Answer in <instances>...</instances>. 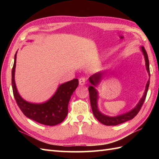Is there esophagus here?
Returning <instances> with one entry per match:
<instances>
[{
    "mask_svg": "<svg viewBox=\"0 0 159 159\" xmlns=\"http://www.w3.org/2000/svg\"><path fill=\"white\" fill-rule=\"evenodd\" d=\"M86 82V78L85 77H80L79 79V84L80 85H83L85 84Z\"/></svg>",
    "mask_w": 159,
    "mask_h": 159,
    "instance_id": "esophagus-1",
    "label": "esophagus"
}]
</instances>
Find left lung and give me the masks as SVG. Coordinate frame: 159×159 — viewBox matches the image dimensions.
I'll return each mask as SVG.
<instances>
[{
  "instance_id": "8db88e82",
  "label": "left lung",
  "mask_w": 159,
  "mask_h": 159,
  "mask_svg": "<svg viewBox=\"0 0 159 159\" xmlns=\"http://www.w3.org/2000/svg\"><path fill=\"white\" fill-rule=\"evenodd\" d=\"M141 50L143 51V53L145 57V60H146V69L148 70V72L149 73V76H150V67H149V60H148V54L145 50L144 47H141ZM103 73L102 72H99L98 74H94L92 77L89 78V81L92 84V85H95L96 83L100 81V80L102 77ZM150 85V80H148L147 83V85L146 87V91H145L144 95L142 97L139 101V102L138 103L136 107L134 108V109L130 111V112L127 113H125L123 115H121V116H118L117 117H109L106 116L104 115L101 113L100 111L98 109L97 107V99H98V93L96 90L94 89L93 86H89V100H90V103H91V107H92V112L93 113V116H95L96 119L98 120L100 123H102L106 126H116V125L122 124L124 122H126V121L133 119V118L135 117L137 113L139 112L141 110V107H142L143 104L144 103V101L146 100V98L147 96V92L148 90V87H149Z\"/></svg>"
}]
</instances>
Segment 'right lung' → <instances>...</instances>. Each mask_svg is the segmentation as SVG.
Returning <instances> with one entry per match:
<instances>
[{"mask_svg":"<svg viewBox=\"0 0 159 159\" xmlns=\"http://www.w3.org/2000/svg\"><path fill=\"white\" fill-rule=\"evenodd\" d=\"M16 62V53L11 71V84L13 96L24 115L29 119L47 126H55L61 123L68 113L69 101L79 85V80L75 79L61 85L48 102L39 104L30 103L23 100L17 91L14 80Z\"/></svg>","mask_w":159,"mask_h":159,"instance_id":"1","label":"right lung"}]
</instances>
